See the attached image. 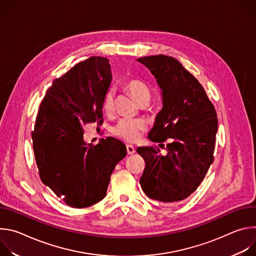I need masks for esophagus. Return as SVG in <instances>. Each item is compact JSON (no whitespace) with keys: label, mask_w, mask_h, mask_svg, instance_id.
<instances>
[{"label":"esophagus","mask_w":256,"mask_h":256,"mask_svg":"<svg viewBox=\"0 0 256 256\" xmlns=\"http://www.w3.org/2000/svg\"><path fill=\"white\" fill-rule=\"evenodd\" d=\"M126 152H128V155L134 154V153L136 152V149H134V146H132V144H128V146H126Z\"/></svg>","instance_id":"34e87169"}]
</instances>
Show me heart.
Instances as JSON below:
<instances>
[{
  "instance_id": "obj_1",
  "label": "heart",
  "mask_w": 256,
  "mask_h": 256,
  "mask_svg": "<svg viewBox=\"0 0 256 256\" xmlns=\"http://www.w3.org/2000/svg\"><path fill=\"white\" fill-rule=\"evenodd\" d=\"M124 89L138 101L140 105L142 103H149L150 100V90L144 82L136 78L126 79L124 83ZM114 93L108 91L103 99V110L106 114H112L114 110ZM146 124L142 120L124 118L120 120L112 128V134L120 138L126 142H136L140 132L144 130Z\"/></svg>"
}]
</instances>
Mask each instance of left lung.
<instances>
[{
	"instance_id": "8db88e82",
	"label": "left lung",
	"mask_w": 256,
	"mask_h": 256,
	"mask_svg": "<svg viewBox=\"0 0 256 256\" xmlns=\"http://www.w3.org/2000/svg\"><path fill=\"white\" fill-rule=\"evenodd\" d=\"M162 90L163 106L148 138L165 142L167 155L153 147H138L146 167L140 184L148 198L163 202L190 196L214 160L218 118L200 82L176 58L164 54L138 58Z\"/></svg>"
}]
</instances>
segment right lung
<instances>
[{
	"label": "right lung",
	"mask_w": 256,
	"mask_h": 256,
	"mask_svg": "<svg viewBox=\"0 0 256 256\" xmlns=\"http://www.w3.org/2000/svg\"><path fill=\"white\" fill-rule=\"evenodd\" d=\"M112 80L109 60L91 56L52 82L36 116L32 142L40 179L72 208L103 200L116 165L126 156L124 144L114 138L96 146L83 138L87 124L103 122Z\"/></svg>",
	"instance_id": "1"
}]
</instances>
